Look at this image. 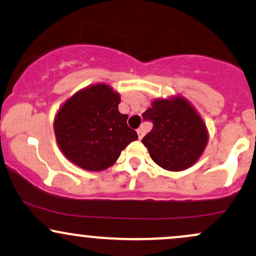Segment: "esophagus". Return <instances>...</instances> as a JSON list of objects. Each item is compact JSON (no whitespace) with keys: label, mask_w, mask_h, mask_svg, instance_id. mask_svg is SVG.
Returning a JSON list of instances; mask_svg holds the SVG:
<instances>
[{"label":"esophagus","mask_w":256,"mask_h":256,"mask_svg":"<svg viewBox=\"0 0 256 256\" xmlns=\"http://www.w3.org/2000/svg\"><path fill=\"white\" fill-rule=\"evenodd\" d=\"M137 134H138V138H140V140H142L143 136H144V132H143L142 128H138Z\"/></svg>","instance_id":"esophagus-1"}]
</instances>
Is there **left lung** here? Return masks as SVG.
Listing matches in <instances>:
<instances>
[{
	"instance_id": "left-lung-1",
	"label": "left lung",
	"mask_w": 256,
	"mask_h": 256,
	"mask_svg": "<svg viewBox=\"0 0 256 256\" xmlns=\"http://www.w3.org/2000/svg\"><path fill=\"white\" fill-rule=\"evenodd\" d=\"M142 116L152 122L142 143L158 166L183 171L198 160L208 134L202 119L186 100H155Z\"/></svg>"
}]
</instances>
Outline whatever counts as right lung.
<instances>
[{"label":"right lung","mask_w":256,"mask_h":256,"mask_svg":"<svg viewBox=\"0 0 256 256\" xmlns=\"http://www.w3.org/2000/svg\"><path fill=\"white\" fill-rule=\"evenodd\" d=\"M119 94L98 84L79 91L56 114V142L68 160L88 171H102L118 160L122 152L138 140L118 110Z\"/></svg>","instance_id":"1"}]
</instances>
